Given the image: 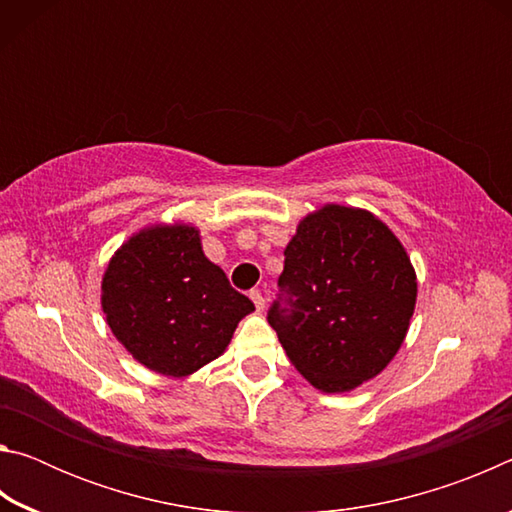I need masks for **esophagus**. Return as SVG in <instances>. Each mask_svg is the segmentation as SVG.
Here are the masks:
<instances>
[{
  "label": "esophagus",
  "instance_id": "34e87169",
  "mask_svg": "<svg viewBox=\"0 0 512 512\" xmlns=\"http://www.w3.org/2000/svg\"><path fill=\"white\" fill-rule=\"evenodd\" d=\"M250 300H253L255 302V307H257V311H262L264 307H266V298L262 296V293H259L257 289H253V291H250Z\"/></svg>",
  "mask_w": 512,
  "mask_h": 512
}]
</instances>
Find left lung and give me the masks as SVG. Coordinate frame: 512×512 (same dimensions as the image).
<instances>
[{
	"label": "left lung",
	"mask_w": 512,
	"mask_h": 512,
	"mask_svg": "<svg viewBox=\"0 0 512 512\" xmlns=\"http://www.w3.org/2000/svg\"><path fill=\"white\" fill-rule=\"evenodd\" d=\"M268 323L293 366L325 393L377 377L409 329L418 282L404 246L377 216L325 205L284 250Z\"/></svg>",
	"instance_id": "8db88e82"
}]
</instances>
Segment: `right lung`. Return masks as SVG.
I'll return each instance as SVG.
<instances>
[{"instance_id":"obj_1","label":"right lung","mask_w":512,"mask_h":512,"mask_svg":"<svg viewBox=\"0 0 512 512\" xmlns=\"http://www.w3.org/2000/svg\"><path fill=\"white\" fill-rule=\"evenodd\" d=\"M101 305L112 334L149 370L192 375L228 348L255 305L203 255L192 225L137 232L110 259Z\"/></svg>"}]
</instances>
